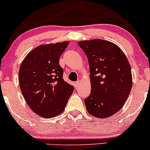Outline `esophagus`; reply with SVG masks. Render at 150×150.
I'll return each mask as SVG.
<instances>
[{"label":"esophagus","instance_id":"esophagus-1","mask_svg":"<svg viewBox=\"0 0 150 150\" xmlns=\"http://www.w3.org/2000/svg\"><path fill=\"white\" fill-rule=\"evenodd\" d=\"M80 84V81L78 80V81H77V82H75V83H74V85H75V87H79Z\"/></svg>","mask_w":150,"mask_h":150}]
</instances>
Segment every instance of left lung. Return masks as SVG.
Here are the masks:
<instances>
[{"label":"left lung","mask_w":150,"mask_h":150,"mask_svg":"<svg viewBox=\"0 0 150 150\" xmlns=\"http://www.w3.org/2000/svg\"><path fill=\"white\" fill-rule=\"evenodd\" d=\"M89 65L91 92L85 99L92 116L106 118L118 112L128 99L132 85L131 68L116 44L103 39L77 43Z\"/></svg>","instance_id":"1"}]
</instances>
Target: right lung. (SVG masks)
Returning a JSON list of instances; mask_svg holds the SVG:
<instances>
[{
	"label": "right lung",
	"instance_id": "obj_1",
	"mask_svg": "<svg viewBox=\"0 0 150 150\" xmlns=\"http://www.w3.org/2000/svg\"><path fill=\"white\" fill-rule=\"evenodd\" d=\"M69 42L40 45L30 51L19 70L21 92L31 109L52 118L65 109L74 87L63 78L59 58Z\"/></svg>",
	"mask_w": 150,
	"mask_h": 150
}]
</instances>
